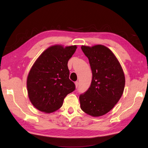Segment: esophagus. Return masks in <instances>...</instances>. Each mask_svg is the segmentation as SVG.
<instances>
[{
  "instance_id": "1",
  "label": "esophagus",
  "mask_w": 148,
  "mask_h": 148,
  "mask_svg": "<svg viewBox=\"0 0 148 148\" xmlns=\"http://www.w3.org/2000/svg\"><path fill=\"white\" fill-rule=\"evenodd\" d=\"M75 84H76V86L77 88L78 86H79V81H76V82H75Z\"/></svg>"
}]
</instances>
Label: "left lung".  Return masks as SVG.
<instances>
[{
	"label": "left lung",
	"mask_w": 148,
	"mask_h": 148,
	"mask_svg": "<svg viewBox=\"0 0 148 148\" xmlns=\"http://www.w3.org/2000/svg\"><path fill=\"white\" fill-rule=\"evenodd\" d=\"M92 72L89 88L80 94L81 108L86 114L100 116L114 108L123 93L125 79L117 58L107 47L81 46Z\"/></svg>",
	"instance_id": "1"
}]
</instances>
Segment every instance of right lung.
I'll return each instance as SVG.
<instances>
[{"label":"right lung","instance_id":"add662e5","mask_svg":"<svg viewBox=\"0 0 148 148\" xmlns=\"http://www.w3.org/2000/svg\"><path fill=\"white\" fill-rule=\"evenodd\" d=\"M76 46H53L45 50L34 63L27 77L29 97L39 111L52 112L61 108L65 97L76 89L69 79L68 61Z\"/></svg>","mask_w":148,"mask_h":148}]
</instances>
